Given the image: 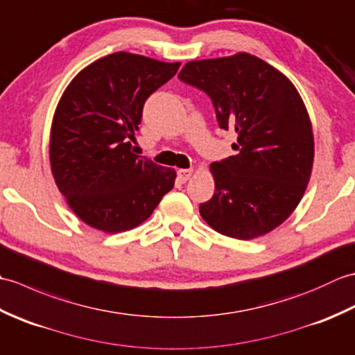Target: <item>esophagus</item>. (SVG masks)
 Returning a JSON list of instances; mask_svg holds the SVG:
<instances>
[{
    "instance_id": "obj_1",
    "label": "esophagus",
    "mask_w": 355,
    "mask_h": 355,
    "mask_svg": "<svg viewBox=\"0 0 355 355\" xmlns=\"http://www.w3.org/2000/svg\"><path fill=\"white\" fill-rule=\"evenodd\" d=\"M191 177H192V169H178L177 171V180L180 183H186Z\"/></svg>"
}]
</instances>
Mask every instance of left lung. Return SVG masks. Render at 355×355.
I'll return each instance as SVG.
<instances>
[{
  "label": "left lung",
  "instance_id": "8db88e82",
  "mask_svg": "<svg viewBox=\"0 0 355 355\" xmlns=\"http://www.w3.org/2000/svg\"><path fill=\"white\" fill-rule=\"evenodd\" d=\"M178 79L205 92L236 155L210 164L215 193L200 214L221 235L253 239L281 225L302 200L314 160L313 128L296 87L262 59L238 53L187 62Z\"/></svg>",
  "mask_w": 355,
  "mask_h": 355
}]
</instances>
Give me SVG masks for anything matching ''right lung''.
<instances>
[{
  "mask_svg": "<svg viewBox=\"0 0 355 355\" xmlns=\"http://www.w3.org/2000/svg\"><path fill=\"white\" fill-rule=\"evenodd\" d=\"M180 62L117 51L85 67L58 103L50 164L58 189L89 227H137L168 193L177 173L132 154L143 105L175 76Z\"/></svg>",
  "mask_w": 355,
  "mask_h": 355,
  "instance_id": "right-lung-1",
  "label": "right lung"
}]
</instances>
